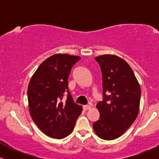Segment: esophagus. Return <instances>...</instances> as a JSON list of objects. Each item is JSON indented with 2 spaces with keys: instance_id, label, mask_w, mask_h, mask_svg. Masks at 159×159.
<instances>
[{
  "instance_id": "obj_1",
  "label": "esophagus",
  "mask_w": 159,
  "mask_h": 159,
  "mask_svg": "<svg viewBox=\"0 0 159 159\" xmlns=\"http://www.w3.org/2000/svg\"><path fill=\"white\" fill-rule=\"evenodd\" d=\"M83 108H84V110L87 111V110H89V109H90L91 106L89 105H83Z\"/></svg>"
}]
</instances>
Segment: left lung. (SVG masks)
Listing matches in <instances>:
<instances>
[{
    "mask_svg": "<svg viewBox=\"0 0 159 159\" xmlns=\"http://www.w3.org/2000/svg\"><path fill=\"white\" fill-rule=\"evenodd\" d=\"M95 60L102 75L103 100L96 105L100 116L93 126L100 138L114 140L136 120L141 91L132 68L121 57L105 54Z\"/></svg>",
    "mask_w": 159,
    "mask_h": 159,
    "instance_id": "left-lung-1",
    "label": "left lung"
}]
</instances>
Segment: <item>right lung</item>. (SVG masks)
Wrapping results in <instances>:
<instances>
[{"instance_id": "right-lung-1", "label": "right lung", "mask_w": 159, "mask_h": 159, "mask_svg": "<svg viewBox=\"0 0 159 159\" xmlns=\"http://www.w3.org/2000/svg\"><path fill=\"white\" fill-rule=\"evenodd\" d=\"M80 60L78 56L54 54L39 65L29 83L30 116L40 130L50 138L61 139L68 136L82 111L68 88L71 69ZM66 92L67 98L62 102Z\"/></svg>"}]
</instances>
